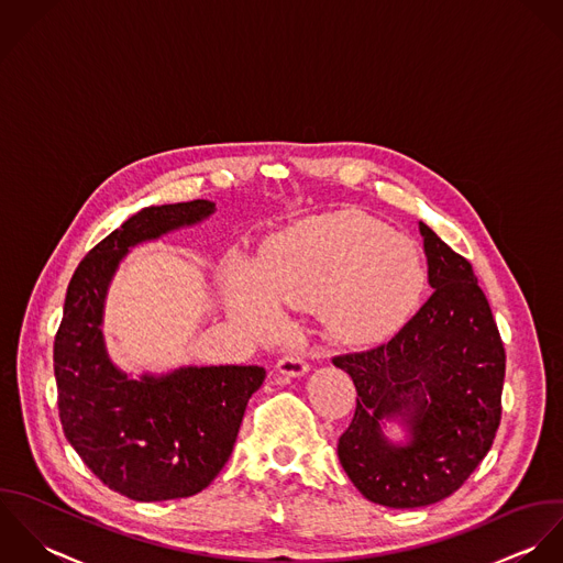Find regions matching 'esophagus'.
Here are the masks:
<instances>
[{
    "label": "esophagus",
    "mask_w": 563,
    "mask_h": 563,
    "mask_svg": "<svg viewBox=\"0 0 563 563\" xmlns=\"http://www.w3.org/2000/svg\"><path fill=\"white\" fill-rule=\"evenodd\" d=\"M278 372L285 374V376H302L305 372H309V363L305 361L302 354L298 352H289L285 356L278 358Z\"/></svg>",
    "instance_id": "obj_1"
}]
</instances>
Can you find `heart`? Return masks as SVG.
Listing matches in <instances>:
<instances>
[{
	"label": "heart",
	"mask_w": 563,
	"mask_h": 563,
	"mask_svg": "<svg viewBox=\"0 0 563 563\" xmlns=\"http://www.w3.org/2000/svg\"><path fill=\"white\" fill-rule=\"evenodd\" d=\"M422 285L418 247L361 216L298 225L269 243L258 267L234 256L225 274L230 311L252 331L276 333L280 305L320 302L327 333L345 343L383 338L413 307Z\"/></svg>",
	"instance_id": "b5f03b06"
}]
</instances>
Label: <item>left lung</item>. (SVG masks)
Instances as JSON below:
<instances>
[{"mask_svg":"<svg viewBox=\"0 0 563 563\" xmlns=\"http://www.w3.org/2000/svg\"><path fill=\"white\" fill-rule=\"evenodd\" d=\"M429 300L378 345L333 356L356 387L338 454L372 503L413 509L456 492L489 452L500 427L505 345L467 258L420 222ZM400 417L410 444L389 445L383 419Z\"/></svg>","mask_w":563,"mask_h":563,"instance_id":"obj_1","label":"left lung"}]
</instances>
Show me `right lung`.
Returning <instances> with one entry per match:
<instances>
[{
    "mask_svg": "<svg viewBox=\"0 0 563 563\" xmlns=\"http://www.w3.org/2000/svg\"><path fill=\"white\" fill-rule=\"evenodd\" d=\"M213 211L209 200L139 211L80 261L67 287L54 339L60 424L89 470L132 500L202 492L224 467L247 400L265 378L258 365H218L132 380L104 347V298L128 247Z\"/></svg>",
    "mask_w": 563,
    "mask_h": 563,
    "instance_id": "add662e5",
    "label": "right lung"
}]
</instances>
